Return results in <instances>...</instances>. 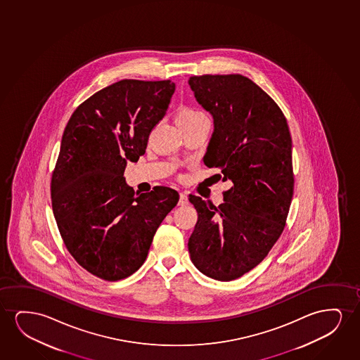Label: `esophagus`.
Listing matches in <instances>:
<instances>
[{"mask_svg":"<svg viewBox=\"0 0 360 360\" xmlns=\"http://www.w3.org/2000/svg\"><path fill=\"white\" fill-rule=\"evenodd\" d=\"M178 204L181 205V207H184V205H187L188 204V195L187 193H181L179 194V202Z\"/></svg>","mask_w":360,"mask_h":360,"instance_id":"34e87169","label":"esophagus"}]
</instances>
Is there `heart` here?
<instances>
[{
    "label": "heart",
    "instance_id": "1",
    "mask_svg": "<svg viewBox=\"0 0 360 360\" xmlns=\"http://www.w3.org/2000/svg\"><path fill=\"white\" fill-rule=\"evenodd\" d=\"M205 118L204 115H202V112H199L198 109L193 108V107H181L179 110H178L177 114V123L178 125H181V124L191 123V122H194V120H198V119Z\"/></svg>",
    "mask_w": 360,
    "mask_h": 360
}]
</instances>
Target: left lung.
<instances>
[{"label": "left lung", "instance_id": "1", "mask_svg": "<svg viewBox=\"0 0 360 360\" xmlns=\"http://www.w3.org/2000/svg\"><path fill=\"white\" fill-rule=\"evenodd\" d=\"M212 114L204 155L217 182L231 183L219 207L189 195L198 221L189 237L193 264L230 281L258 266L281 237L294 194L291 136L276 102L242 75H202L188 81Z\"/></svg>", "mask_w": 360, "mask_h": 360}]
</instances>
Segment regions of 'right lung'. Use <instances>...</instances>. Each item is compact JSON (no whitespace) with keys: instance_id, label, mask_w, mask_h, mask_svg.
Wrapping results in <instances>:
<instances>
[{"instance_id":"add662e5","label":"right lung","mask_w":360,"mask_h":360,"mask_svg":"<svg viewBox=\"0 0 360 360\" xmlns=\"http://www.w3.org/2000/svg\"><path fill=\"white\" fill-rule=\"evenodd\" d=\"M176 84L122 79L101 89L71 115L51 177V202L68 251L108 281L131 276L179 194L153 188L135 195L123 177L167 112Z\"/></svg>"}]
</instances>
